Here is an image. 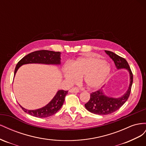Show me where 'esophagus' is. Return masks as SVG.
Segmentation results:
<instances>
[{"label":"esophagus","instance_id":"esophagus-1","mask_svg":"<svg viewBox=\"0 0 146 146\" xmlns=\"http://www.w3.org/2000/svg\"><path fill=\"white\" fill-rule=\"evenodd\" d=\"M79 91H80V90L77 88H73L69 90L70 92H78Z\"/></svg>","mask_w":146,"mask_h":146}]
</instances>
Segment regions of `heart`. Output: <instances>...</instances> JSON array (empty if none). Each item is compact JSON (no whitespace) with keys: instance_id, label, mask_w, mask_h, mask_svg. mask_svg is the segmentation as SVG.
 Wrapping results in <instances>:
<instances>
[{"instance_id":"1","label":"heart","mask_w":146,"mask_h":146,"mask_svg":"<svg viewBox=\"0 0 146 146\" xmlns=\"http://www.w3.org/2000/svg\"><path fill=\"white\" fill-rule=\"evenodd\" d=\"M110 72V66L105 60L95 56H85L77 59L72 66L64 68L65 78L70 82H77L80 77L87 87L97 88L101 86Z\"/></svg>"}]
</instances>
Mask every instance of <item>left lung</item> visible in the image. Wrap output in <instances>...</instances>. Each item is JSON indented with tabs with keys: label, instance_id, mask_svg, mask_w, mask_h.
Here are the masks:
<instances>
[{
	"label": "left lung",
	"instance_id": "left-lung-1",
	"mask_svg": "<svg viewBox=\"0 0 146 146\" xmlns=\"http://www.w3.org/2000/svg\"><path fill=\"white\" fill-rule=\"evenodd\" d=\"M105 52L110 56L114 62L117 69L125 68L129 71L130 77V84L126 93L121 98L117 99L108 98L104 95L102 90L92 92L90 94V99L85 105V108L90 112L99 115H107L117 111L125 104L129 99L132 83H133V73L127 61L125 58L119 56L114 53L105 50Z\"/></svg>",
	"mask_w": 146,
	"mask_h": 146
}]
</instances>
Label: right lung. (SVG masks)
Listing matches in <instances>:
<instances>
[{"label": "right lung", "instance_id": "1", "mask_svg": "<svg viewBox=\"0 0 146 146\" xmlns=\"http://www.w3.org/2000/svg\"><path fill=\"white\" fill-rule=\"evenodd\" d=\"M60 52L47 50H41L33 52L23 57L17 63L14 76L21 66L28 63H42V64H60ZM68 91L60 90L49 104L45 107L36 110H29L24 108L20 105L24 111L30 115L36 117H47L54 115L62 107L66 96Z\"/></svg>", "mask_w": 146, "mask_h": 146}]
</instances>
